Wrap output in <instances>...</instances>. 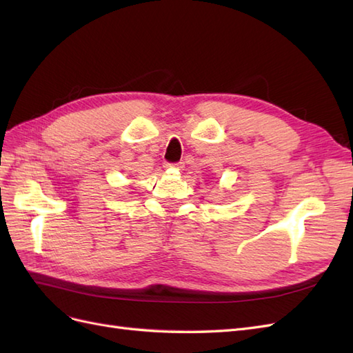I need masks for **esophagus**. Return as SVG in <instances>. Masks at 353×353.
<instances>
[{"instance_id":"34e87169","label":"esophagus","mask_w":353,"mask_h":353,"mask_svg":"<svg viewBox=\"0 0 353 353\" xmlns=\"http://www.w3.org/2000/svg\"><path fill=\"white\" fill-rule=\"evenodd\" d=\"M165 166H166V168H170V166H175V165H170V163H166Z\"/></svg>"}]
</instances>
